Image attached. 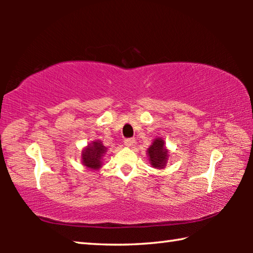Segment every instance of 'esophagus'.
<instances>
[{
  "label": "esophagus",
  "mask_w": 253,
  "mask_h": 253,
  "mask_svg": "<svg viewBox=\"0 0 253 253\" xmlns=\"http://www.w3.org/2000/svg\"><path fill=\"white\" fill-rule=\"evenodd\" d=\"M124 143H125V146L130 147V146H132V145H134L135 138H126L125 140H124Z\"/></svg>",
  "instance_id": "34e87169"
}]
</instances>
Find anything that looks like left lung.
<instances>
[{
  "label": "left lung",
  "instance_id": "8db88e82",
  "mask_svg": "<svg viewBox=\"0 0 253 253\" xmlns=\"http://www.w3.org/2000/svg\"><path fill=\"white\" fill-rule=\"evenodd\" d=\"M148 155L153 168H164L166 164V160H168V151L165 148L164 140L160 138V137L154 140L152 146L148 148Z\"/></svg>",
  "mask_w": 253,
  "mask_h": 253
}]
</instances>
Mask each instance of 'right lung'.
Returning <instances> with one entry per match:
<instances>
[{
  "mask_svg": "<svg viewBox=\"0 0 253 253\" xmlns=\"http://www.w3.org/2000/svg\"><path fill=\"white\" fill-rule=\"evenodd\" d=\"M106 147L101 142L97 140L88 145L83 152V163L87 169H98L101 168V158L106 152Z\"/></svg>",
  "mask_w": 253,
  "mask_h": 253,
  "instance_id": "right-lung-1",
  "label": "right lung"
}]
</instances>
